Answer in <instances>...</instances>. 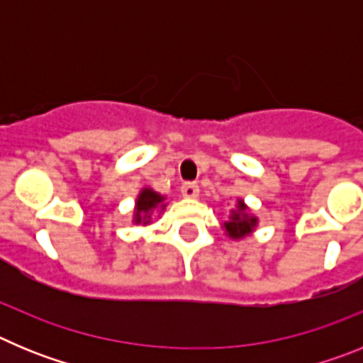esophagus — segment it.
Returning a JSON list of instances; mask_svg holds the SVG:
<instances>
[{
	"label": "esophagus",
	"instance_id": "esophagus-1",
	"mask_svg": "<svg viewBox=\"0 0 363 363\" xmlns=\"http://www.w3.org/2000/svg\"><path fill=\"white\" fill-rule=\"evenodd\" d=\"M182 194L185 198H198L200 194V187L196 184H184L182 185Z\"/></svg>",
	"mask_w": 363,
	"mask_h": 363
}]
</instances>
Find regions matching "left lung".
Here are the masks:
<instances>
[{
  "mask_svg": "<svg viewBox=\"0 0 363 363\" xmlns=\"http://www.w3.org/2000/svg\"><path fill=\"white\" fill-rule=\"evenodd\" d=\"M256 223H258V218L249 214V209L243 203V200H238L236 209L230 211L229 220L223 221V229H225V234L229 238L240 240L245 238L247 234H251L255 230Z\"/></svg>",
  "mask_w": 363,
  "mask_h": 363,
  "instance_id": "left-lung-1",
  "label": "left lung"
}]
</instances>
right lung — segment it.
I'll return each mask as SVG.
<instances>
[{"label": "right lung", "mask_w": 363, "mask_h": 363, "mask_svg": "<svg viewBox=\"0 0 363 363\" xmlns=\"http://www.w3.org/2000/svg\"><path fill=\"white\" fill-rule=\"evenodd\" d=\"M165 198L162 194H158L152 189L145 187L142 189V192L138 194L136 200V209H134V223H143L147 225L150 221V216H152V211L162 209L165 207Z\"/></svg>", "instance_id": "obj_1"}]
</instances>
